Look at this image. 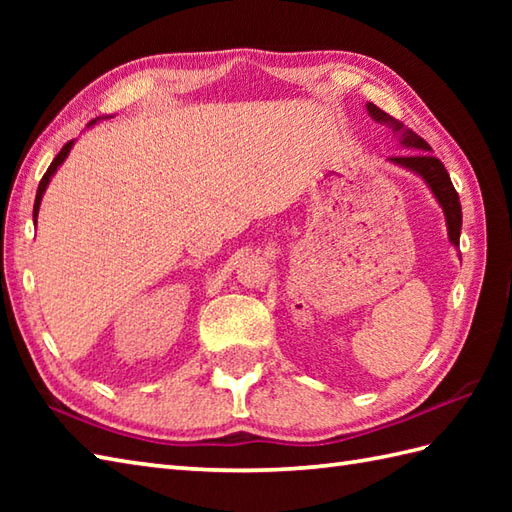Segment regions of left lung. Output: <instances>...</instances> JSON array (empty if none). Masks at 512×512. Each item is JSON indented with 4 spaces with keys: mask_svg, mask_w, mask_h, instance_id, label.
<instances>
[{
    "mask_svg": "<svg viewBox=\"0 0 512 512\" xmlns=\"http://www.w3.org/2000/svg\"><path fill=\"white\" fill-rule=\"evenodd\" d=\"M365 110L376 123L387 125L391 132L398 136V143L402 149L413 151V154L387 158V160L391 162V165L416 173L418 178L424 180V184H427L429 191L433 193V198H436V202L440 204V209L444 213L449 242L458 248L460 246V231H462V206H460L458 191L453 189L447 169H444L442 162L431 154V147L424 143L418 134H413L411 129H407L400 121H396L394 116H389L387 112L378 110L374 103H367Z\"/></svg>",
    "mask_w": 512,
    "mask_h": 512,
    "instance_id": "1",
    "label": "left lung"
}]
</instances>
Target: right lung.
Instances as JSON below:
<instances>
[{
	"label": "right lung",
	"instance_id": "1",
	"mask_svg": "<svg viewBox=\"0 0 512 512\" xmlns=\"http://www.w3.org/2000/svg\"><path fill=\"white\" fill-rule=\"evenodd\" d=\"M101 118H94V121L88 125V127H92V125H96L99 123ZM74 147V140H70L68 145H65L59 154H57V158L52 160V165L48 167V171H46V176L41 178V182H39V189H37V198H35V206H32V222H35V226H37V215H39V206H41V200H43V193H46V189H48V184H50V180H52V176L54 173H57V169L63 165L65 162V158H68V154H70V149Z\"/></svg>",
	"mask_w": 512,
	"mask_h": 512
}]
</instances>
